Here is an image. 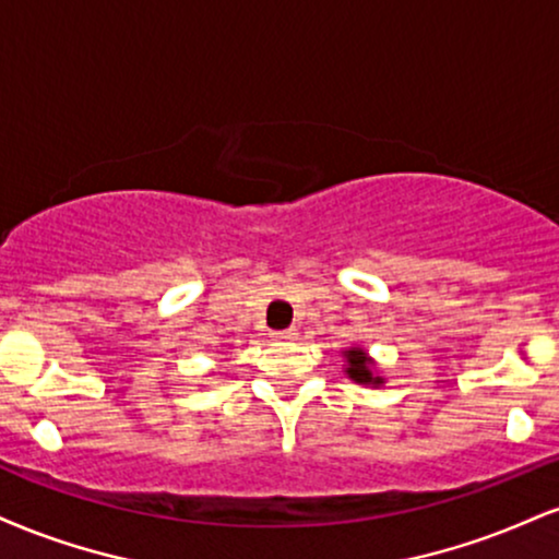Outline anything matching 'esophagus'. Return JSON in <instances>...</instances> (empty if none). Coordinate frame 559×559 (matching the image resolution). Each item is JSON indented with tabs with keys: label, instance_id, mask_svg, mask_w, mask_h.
<instances>
[{
	"label": "esophagus",
	"instance_id": "1",
	"mask_svg": "<svg viewBox=\"0 0 559 559\" xmlns=\"http://www.w3.org/2000/svg\"><path fill=\"white\" fill-rule=\"evenodd\" d=\"M271 335L275 341H294L297 338V331H294V328H286V331H273Z\"/></svg>",
	"mask_w": 559,
	"mask_h": 559
}]
</instances>
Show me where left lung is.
I'll use <instances>...</instances> for the list:
<instances>
[{"label":"left lung","mask_w":559,"mask_h":559,"mask_svg":"<svg viewBox=\"0 0 559 559\" xmlns=\"http://www.w3.org/2000/svg\"><path fill=\"white\" fill-rule=\"evenodd\" d=\"M346 356V367L344 372L359 385H382L380 374H374V361L369 359L365 348H348L344 352Z\"/></svg>","instance_id":"8db88e82"}]
</instances>
